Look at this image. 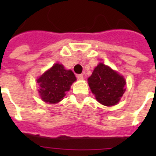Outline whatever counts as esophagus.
<instances>
[{
  "mask_svg": "<svg viewBox=\"0 0 156 156\" xmlns=\"http://www.w3.org/2000/svg\"><path fill=\"white\" fill-rule=\"evenodd\" d=\"M77 78H78V79H79V80H81V79H83V74H78V75H77Z\"/></svg>",
  "mask_w": 156,
  "mask_h": 156,
  "instance_id": "34e87169",
  "label": "esophagus"
}]
</instances>
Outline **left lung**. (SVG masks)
Listing matches in <instances>:
<instances>
[{
    "label": "left lung",
    "mask_w": 156,
    "mask_h": 156,
    "mask_svg": "<svg viewBox=\"0 0 156 156\" xmlns=\"http://www.w3.org/2000/svg\"><path fill=\"white\" fill-rule=\"evenodd\" d=\"M87 80L96 100L105 106L116 105L126 91L123 76L103 63L95 67Z\"/></svg>",
    "instance_id": "left-lung-1"
}]
</instances>
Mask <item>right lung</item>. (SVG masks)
<instances>
[{
	"label": "right lung",
	"instance_id": "obj_1",
	"mask_svg": "<svg viewBox=\"0 0 156 156\" xmlns=\"http://www.w3.org/2000/svg\"><path fill=\"white\" fill-rule=\"evenodd\" d=\"M76 80L72 70L66 69L61 64H55L37 79L40 97L43 101L49 104L60 102Z\"/></svg>",
	"mask_w": 156,
	"mask_h": 156
}]
</instances>
